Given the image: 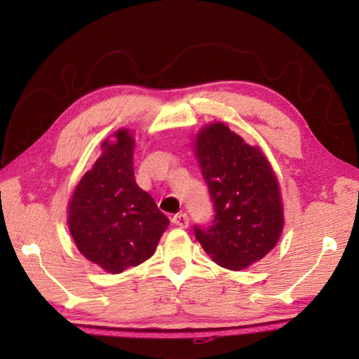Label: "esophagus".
<instances>
[{
	"label": "esophagus",
	"instance_id": "34e87169",
	"mask_svg": "<svg viewBox=\"0 0 359 359\" xmlns=\"http://www.w3.org/2000/svg\"><path fill=\"white\" fill-rule=\"evenodd\" d=\"M171 220H172L174 224H177L179 228H187L188 223H190V218H188L187 214H182V212H180V214H175L171 218Z\"/></svg>",
	"mask_w": 359,
	"mask_h": 359
}]
</instances>
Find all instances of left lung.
<instances>
[{"instance_id": "left-lung-1", "label": "left lung", "mask_w": 359, "mask_h": 359, "mask_svg": "<svg viewBox=\"0 0 359 359\" xmlns=\"http://www.w3.org/2000/svg\"><path fill=\"white\" fill-rule=\"evenodd\" d=\"M196 154L214 218L208 226L194 224V236L217 264L244 269L266 257L280 238L283 208L276 175L263 151L223 123L201 131Z\"/></svg>"}]
</instances>
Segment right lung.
<instances>
[{
  "mask_svg": "<svg viewBox=\"0 0 359 359\" xmlns=\"http://www.w3.org/2000/svg\"><path fill=\"white\" fill-rule=\"evenodd\" d=\"M79 182L69 204V231L85 258L112 274L154 255L169 218L139 188L133 168V141L126 130Z\"/></svg>",
  "mask_w": 359,
  "mask_h": 359,
  "instance_id": "add662e5",
  "label": "right lung"
}]
</instances>
